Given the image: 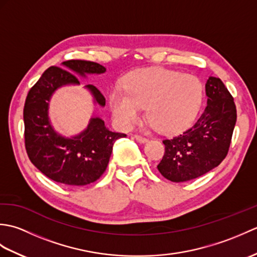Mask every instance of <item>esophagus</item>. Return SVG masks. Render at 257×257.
I'll return each mask as SVG.
<instances>
[{"mask_svg": "<svg viewBox=\"0 0 257 257\" xmlns=\"http://www.w3.org/2000/svg\"><path fill=\"white\" fill-rule=\"evenodd\" d=\"M135 139L137 140V141H139V143H141V144H145V143H147V141H148V139H147L146 137H144V136H140V135H136L135 136Z\"/></svg>", "mask_w": 257, "mask_h": 257, "instance_id": "esophagus-1", "label": "esophagus"}]
</instances>
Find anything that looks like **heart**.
Returning a JSON list of instances; mask_svg holds the SVG:
<instances>
[{
  "mask_svg": "<svg viewBox=\"0 0 257 257\" xmlns=\"http://www.w3.org/2000/svg\"><path fill=\"white\" fill-rule=\"evenodd\" d=\"M123 88L109 96L112 116L123 129H130L147 107V117L162 134L187 127L202 103L201 81L192 75L163 68H140L123 79Z\"/></svg>",
  "mask_w": 257,
  "mask_h": 257,
  "instance_id": "obj_1",
  "label": "heart"
}]
</instances>
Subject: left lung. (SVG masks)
<instances>
[{
    "mask_svg": "<svg viewBox=\"0 0 257 257\" xmlns=\"http://www.w3.org/2000/svg\"><path fill=\"white\" fill-rule=\"evenodd\" d=\"M207 105L196 121L173 138L162 141L165 155L158 170L172 182L199 178L224 160L236 122L234 98L220 78L205 84Z\"/></svg>",
    "mask_w": 257,
    "mask_h": 257,
    "instance_id": "8db88e82",
    "label": "left lung"
}]
</instances>
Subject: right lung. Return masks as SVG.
Masks as SVG:
<instances>
[{
	"label": "right lung",
	"mask_w": 257,
	"mask_h": 257,
	"mask_svg": "<svg viewBox=\"0 0 257 257\" xmlns=\"http://www.w3.org/2000/svg\"><path fill=\"white\" fill-rule=\"evenodd\" d=\"M61 67L47 68L27 94L23 118L25 149L31 162L47 178L70 187L95 182L108 166L112 146L127 135L110 132L103 120L92 117L83 133L65 138L53 129L48 119V101L59 87L78 85L77 75L102 74L106 68L89 61L70 59ZM70 70L74 74L66 71ZM95 101L103 107L106 99L94 85H87Z\"/></svg>",
	"instance_id": "1"
}]
</instances>
